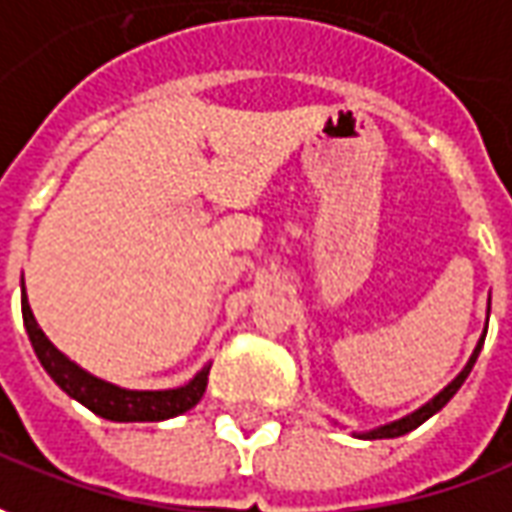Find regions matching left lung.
<instances>
[{
    "label": "left lung",
    "instance_id": "left-lung-1",
    "mask_svg": "<svg viewBox=\"0 0 512 512\" xmlns=\"http://www.w3.org/2000/svg\"><path fill=\"white\" fill-rule=\"evenodd\" d=\"M485 334H488V329H485ZM485 334H482V340H479V345L474 348V354H471V359H468V365L463 368V373L454 379V382L449 384V387H443L440 390L438 396L432 398L429 404H424L421 410H415L412 415H407V418H401V421H393V424H387V426H379V429H373V432H368L365 438L370 440H376V438H398V435H407V432H412V429H418V426L424 424L426 418H432L435 412L443 410L446 404L451 401V396L463 387V382L468 379V373H471V368H474V362H477L479 357V351H482V343H485Z\"/></svg>",
    "mask_w": 512,
    "mask_h": 512
}]
</instances>
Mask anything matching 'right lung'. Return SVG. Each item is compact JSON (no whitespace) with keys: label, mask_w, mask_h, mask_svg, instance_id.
Here are the masks:
<instances>
[{"label":"right lung","mask_w":512,"mask_h":512,"mask_svg":"<svg viewBox=\"0 0 512 512\" xmlns=\"http://www.w3.org/2000/svg\"><path fill=\"white\" fill-rule=\"evenodd\" d=\"M21 317H24V329L30 334L35 357L44 365V370L55 379L63 393H69L74 401L97 412L100 418H108V421H167V418L192 410L206 393L209 368L200 370L192 382L183 384L178 390H125V387L102 382L83 368H77L72 359L63 357L61 351L49 343L47 334L35 323L27 298L21 301Z\"/></svg>","instance_id":"add662e5"}]
</instances>
